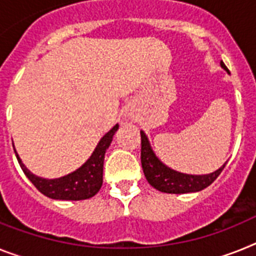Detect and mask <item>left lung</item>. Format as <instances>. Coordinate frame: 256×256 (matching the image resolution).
I'll return each mask as SVG.
<instances>
[{
  "instance_id": "1",
  "label": "left lung",
  "mask_w": 256,
  "mask_h": 256,
  "mask_svg": "<svg viewBox=\"0 0 256 256\" xmlns=\"http://www.w3.org/2000/svg\"><path fill=\"white\" fill-rule=\"evenodd\" d=\"M221 66L228 72V68L225 64L221 61ZM140 161L143 173L147 178L148 184L152 188L161 192H168V194H186V192H195L200 191L203 188H208L216 178L220 176L222 169L225 168V162L218 170L214 172L211 174L206 176H191L184 174L180 172H176L173 169L165 166L160 160H158L154 154L152 152L150 143L147 140V136L144 132H140Z\"/></svg>"
}]
</instances>
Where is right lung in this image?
<instances>
[{
	"label": "right lung",
	"instance_id": "add662e5",
	"mask_svg": "<svg viewBox=\"0 0 256 256\" xmlns=\"http://www.w3.org/2000/svg\"><path fill=\"white\" fill-rule=\"evenodd\" d=\"M117 130L118 124H116L108 134L102 136L91 158H88L86 164L82 165L78 170L72 172L65 177L57 178V180H44V178L34 176L23 165L16 151L15 150L14 151L23 173L42 194L52 199H58V200H83L98 194V190L102 188L105 152L110 146L113 135Z\"/></svg>",
	"mask_w": 256,
	"mask_h": 256
}]
</instances>
